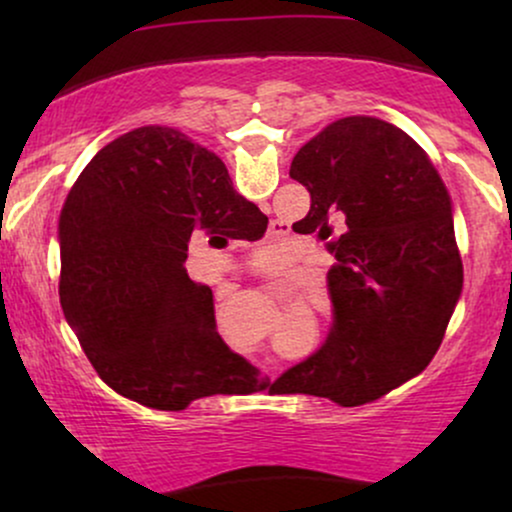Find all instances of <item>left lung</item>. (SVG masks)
<instances>
[{"mask_svg": "<svg viewBox=\"0 0 512 512\" xmlns=\"http://www.w3.org/2000/svg\"><path fill=\"white\" fill-rule=\"evenodd\" d=\"M289 175L310 192L293 228L327 240L337 262L325 344L274 385L358 407L421 373L443 342L462 291L450 195L409 134L366 115L327 125Z\"/></svg>", "mask_w": 512, "mask_h": 512, "instance_id": "left-lung-1", "label": "left lung"}]
</instances>
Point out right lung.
I'll return each mask as SVG.
<instances>
[{
    "mask_svg": "<svg viewBox=\"0 0 512 512\" xmlns=\"http://www.w3.org/2000/svg\"><path fill=\"white\" fill-rule=\"evenodd\" d=\"M264 231L221 158L178 129L139 127L103 146L60 216V303L103 383L161 411L257 383L185 262L199 236L223 245Z\"/></svg>",
    "mask_w": 512,
    "mask_h": 512,
    "instance_id": "1",
    "label": "right lung"
}]
</instances>
